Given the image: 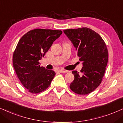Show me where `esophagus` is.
I'll return each mask as SVG.
<instances>
[{
    "label": "esophagus",
    "instance_id": "obj_1",
    "mask_svg": "<svg viewBox=\"0 0 123 123\" xmlns=\"http://www.w3.org/2000/svg\"><path fill=\"white\" fill-rule=\"evenodd\" d=\"M58 71L61 73H68V71L67 70H63V69H60Z\"/></svg>",
    "mask_w": 123,
    "mask_h": 123
}]
</instances>
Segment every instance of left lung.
Wrapping results in <instances>:
<instances>
[{
    "instance_id": "left-lung-1",
    "label": "left lung",
    "mask_w": 123,
    "mask_h": 123,
    "mask_svg": "<svg viewBox=\"0 0 123 123\" xmlns=\"http://www.w3.org/2000/svg\"><path fill=\"white\" fill-rule=\"evenodd\" d=\"M63 32L75 48L83 65L82 75L72 71L74 80L70 88L77 94L87 95L102 82L108 60L106 45L99 34L88 28L65 29Z\"/></svg>"
}]
</instances>
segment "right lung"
<instances>
[{"mask_svg":"<svg viewBox=\"0 0 123 123\" xmlns=\"http://www.w3.org/2000/svg\"><path fill=\"white\" fill-rule=\"evenodd\" d=\"M62 33L61 31L35 29L20 39L13 54V66L20 81L29 92L37 94L50 86L55 73L40 66L38 61Z\"/></svg>","mask_w":123,"mask_h":123,"instance_id":"1","label":"right lung"}]
</instances>
